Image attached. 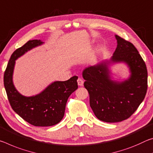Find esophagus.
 <instances>
[{
    "label": "esophagus",
    "mask_w": 153,
    "mask_h": 153,
    "mask_svg": "<svg viewBox=\"0 0 153 153\" xmlns=\"http://www.w3.org/2000/svg\"><path fill=\"white\" fill-rule=\"evenodd\" d=\"M77 82H78V85L79 86H82L84 83V81L81 78H79L78 80H77Z\"/></svg>",
    "instance_id": "1"
}]
</instances>
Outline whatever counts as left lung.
Masks as SVG:
<instances>
[{"instance_id": "8db88e82", "label": "left lung", "mask_w": 153, "mask_h": 153, "mask_svg": "<svg viewBox=\"0 0 153 153\" xmlns=\"http://www.w3.org/2000/svg\"><path fill=\"white\" fill-rule=\"evenodd\" d=\"M117 47L110 61L90 66L82 71L84 86L89 94V104L100 121L120 122L136 111L146 96L148 72L145 62L131 42L115 35ZM124 62L131 74L122 82L112 81L108 65Z\"/></svg>"}]
</instances>
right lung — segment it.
<instances>
[{
  "instance_id": "add662e5",
  "label": "right lung",
  "mask_w": 153,
  "mask_h": 153,
  "mask_svg": "<svg viewBox=\"0 0 153 153\" xmlns=\"http://www.w3.org/2000/svg\"><path fill=\"white\" fill-rule=\"evenodd\" d=\"M43 43L41 40L28 41L11 55L4 74V85L12 109L25 121L34 126L49 127L63 119L67 100L78 88V76L66 81H55L36 96L26 97L20 94L13 82L16 60L34 47Z\"/></svg>"
}]
</instances>
